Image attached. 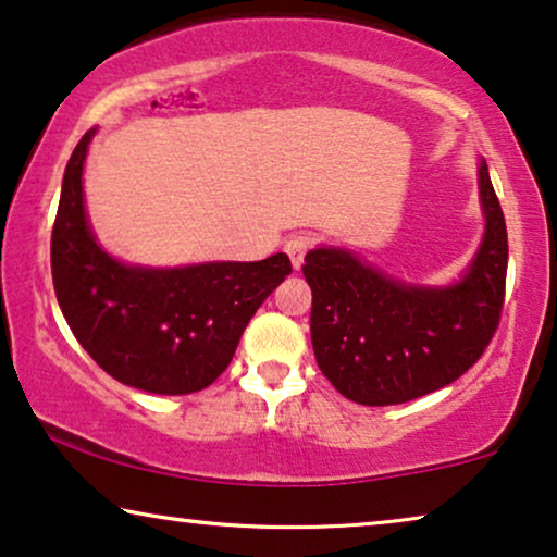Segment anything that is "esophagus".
<instances>
[{"label": "esophagus", "mask_w": 557, "mask_h": 557, "mask_svg": "<svg viewBox=\"0 0 557 557\" xmlns=\"http://www.w3.org/2000/svg\"><path fill=\"white\" fill-rule=\"evenodd\" d=\"M309 248H311V238H309V235H292V238L286 240L284 250H286V256L292 258L294 269H301L304 256H307Z\"/></svg>", "instance_id": "34e87169"}]
</instances>
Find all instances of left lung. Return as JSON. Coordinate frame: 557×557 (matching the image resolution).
Returning <instances> with one entry per match:
<instances>
[{"label":"left lung","instance_id":"1","mask_svg":"<svg viewBox=\"0 0 557 557\" xmlns=\"http://www.w3.org/2000/svg\"><path fill=\"white\" fill-rule=\"evenodd\" d=\"M484 238L459 281L421 286L319 246L304 258L311 345L324 377L360 406H395L461 377L490 345L505 304L507 225L479 159Z\"/></svg>","mask_w":557,"mask_h":557}]
</instances>
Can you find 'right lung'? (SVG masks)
<instances>
[{"mask_svg": "<svg viewBox=\"0 0 557 557\" xmlns=\"http://www.w3.org/2000/svg\"><path fill=\"white\" fill-rule=\"evenodd\" d=\"M96 128L65 166L52 225V284L81 347L119 383L187 395L223 375L240 334L292 273L286 253L265 261H212L174 269L132 265L106 253L88 225L83 164Z\"/></svg>", "mask_w": 557, "mask_h": 557, "instance_id": "right-lung-1", "label": "right lung"}]
</instances>
